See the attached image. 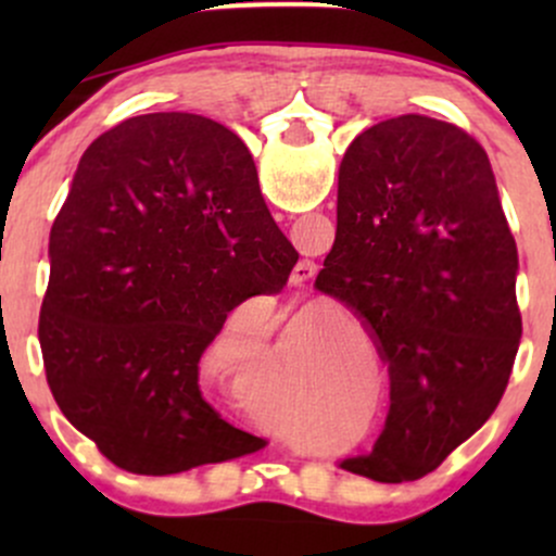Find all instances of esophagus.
Segmentation results:
<instances>
[{"mask_svg":"<svg viewBox=\"0 0 556 556\" xmlns=\"http://www.w3.org/2000/svg\"><path fill=\"white\" fill-rule=\"evenodd\" d=\"M316 277V264L314 261H300V264L292 269V285H305Z\"/></svg>","mask_w":556,"mask_h":556,"instance_id":"obj_1","label":"esophagus"}]
</instances>
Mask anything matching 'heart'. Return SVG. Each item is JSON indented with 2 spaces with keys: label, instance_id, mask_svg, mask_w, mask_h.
<instances>
[{
  "label": "heart",
  "instance_id": "heart-1",
  "mask_svg": "<svg viewBox=\"0 0 556 556\" xmlns=\"http://www.w3.org/2000/svg\"><path fill=\"white\" fill-rule=\"evenodd\" d=\"M324 374V371H318ZM245 381V407L253 418L266 426H295L300 420V402L279 384L277 374L248 366L242 374ZM318 387H327V376H318Z\"/></svg>",
  "mask_w": 556,
  "mask_h": 556
}]
</instances>
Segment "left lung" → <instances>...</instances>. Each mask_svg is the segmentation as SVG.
I'll list each match as a JSON object with an SVG mask.
<instances>
[{"label": "left lung", "instance_id": "left-lung-1", "mask_svg": "<svg viewBox=\"0 0 556 556\" xmlns=\"http://www.w3.org/2000/svg\"><path fill=\"white\" fill-rule=\"evenodd\" d=\"M515 279L518 245L468 132L400 114L350 143L316 287L374 337L389 413L371 455L342 460L344 470L416 481L486 424L522 334Z\"/></svg>", "mask_w": 556, "mask_h": 556}]
</instances>
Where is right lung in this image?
<instances>
[{
	"mask_svg": "<svg viewBox=\"0 0 556 556\" xmlns=\"http://www.w3.org/2000/svg\"><path fill=\"white\" fill-rule=\"evenodd\" d=\"M49 261L38 316L49 389L106 460L172 476L261 450L198 387L229 311L277 295L298 264L232 130L154 112L96 138L54 219Z\"/></svg>",
	"mask_w": 556,
	"mask_h": 556,
	"instance_id": "add662e5",
	"label": "right lung"
}]
</instances>
